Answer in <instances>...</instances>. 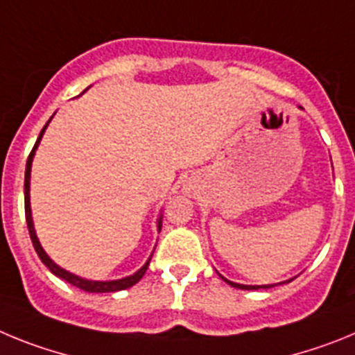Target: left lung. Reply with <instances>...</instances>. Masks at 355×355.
<instances>
[{
    "mask_svg": "<svg viewBox=\"0 0 355 355\" xmlns=\"http://www.w3.org/2000/svg\"><path fill=\"white\" fill-rule=\"evenodd\" d=\"M224 279V277H222ZM225 283L231 284V286L234 288H240V290H259V288H270V286H245V284H236V283H231V281H227V279H224Z\"/></svg>",
    "mask_w": 355,
    "mask_h": 355,
    "instance_id": "1",
    "label": "left lung"
}]
</instances>
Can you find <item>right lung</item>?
<instances>
[{
  "instance_id": "right-lung-1",
  "label": "right lung",
  "mask_w": 355,
  "mask_h": 355,
  "mask_svg": "<svg viewBox=\"0 0 355 355\" xmlns=\"http://www.w3.org/2000/svg\"><path fill=\"white\" fill-rule=\"evenodd\" d=\"M48 126V124H46ZM46 126L42 128V131H40L39 139H37L35 146H33V149H31L30 156H28V162H26V172H24V215H26V224H28V231H30V238H31V243H33V247H35V252L39 254L40 261L44 263V265L48 266L49 270L53 272L55 275H58L60 279H64V281H67V283H71L72 286L80 288V290H85V291H90V293H112V291H121V290H126V288H131L133 284H137L140 281V279L144 277V274H146L147 266H149V261L146 263V265L140 268L137 274L130 275V277H124V279H119V281H106V283H103V281H87V279H81L78 277V275H72L69 274V272H65L64 268H60L58 265H55V263L51 261V259L48 258V254L44 252V249L40 247L39 240H37V234H35V229H33V222H31V209H30V171H31V159H33V155H35V149L37 146H39L40 139H42V133L44 130H46Z\"/></svg>"
}]
</instances>
